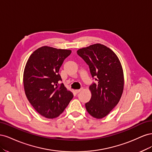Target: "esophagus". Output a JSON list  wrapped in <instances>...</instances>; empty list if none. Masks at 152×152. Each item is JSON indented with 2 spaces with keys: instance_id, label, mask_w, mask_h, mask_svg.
<instances>
[{
  "instance_id": "1",
  "label": "esophagus",
  "mask_w": 152,
  "mask_h": 152,
  "mask_svg": "<svg viewBox=\"0 0 152 152\" xmlns=\"http://www.w3.org/2000/svg\"><path fill=\"white\" fill-rule=\"evenodd\" d=\"M82 90V89H77V90H75V93H79Z\"/></svg>"
}]
</instances>
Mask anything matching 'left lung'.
I'll return each mask as SVG.
<instances>
[{"label":"left lung","instance_id":"1","mask_svg":"<svg viewBox=\"0 0 152 152\" xmlns=\"http://www.w3.org/2000/svg\"><path fill=\"white\" fill-rule=\"evenodd\" d=\"M77 54L89 65L96 83L89 87L91 98L86 108L92 117L102 118L118 104L124 90L121 63L112 50L101 44L79 49Z\"/></svg>","mask_w":152,"mask_h":152}]
</instances>
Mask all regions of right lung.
Segmentation results:
<instances>
[{"label": "right lung", "instance_id": "1", "mask_svg": "<svg viewBox=\"0 0 152 152\" xmlns=\"http://www.w3.org/2000/svg\"><path fill=\"white\" fill-rule=\"evenodd\" d=\"M71 50L42 46L32 53L23 73L26 98L41 115L54 118L61 114L73 97L61 80L59 70Z\"/></svg>", "mask_w": 152, "mask_h": 152}]
</instances>
